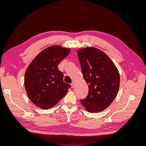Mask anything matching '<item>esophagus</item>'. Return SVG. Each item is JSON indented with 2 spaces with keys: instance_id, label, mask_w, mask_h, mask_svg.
<instances>
[{
  "instance_id": "obj_1",
  "label": "esophagus",
  "mask_w": 146,
  "mask_h": 146,
  "mask_svg": "<svg viewBox=\"0 0 146 146\" xmlns=\"http://www.w3.org/2000/svg\"><path fill=\"white\" fill-rule=\"evenodd\" d=\"M75 82H72V83H71V84H70V85H71V86H72V88H74V85H75Z\"/></svg>"
}]
</instances>
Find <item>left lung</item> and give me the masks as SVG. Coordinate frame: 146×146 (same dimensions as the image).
I'll return each instance as SVG.
<instances>
[{"label":"left lung","instance_id":"left-lung-1","mask_svg":"<svg viewBox=\"0 0 146 146\" xmlns=\"http://www.w3.org/2000/svg\"><path fill=\"white\" fill-rule=\"evenodd\" d=\"M77 54L89 88L81 103L90 113L103 111L117 96L120 84L118 70L107 55L97 48H83L77 50Z\"/></svg>","mask_w":146,"mask_h":146}]
</instances>
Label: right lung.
<instances>
[{
	"label": "right lung",
	"mask_w": 146,
	"mask_h": 146,
	"mask_svg": "<svg viewBox=\"0 0 146 146\" xmlns=\"http://www.w3.org/2000/svg\"><path fill=\"white\" fill-rule=\"evenodd\" d=\"M70 50L52 46L42 50L28 66L24 85L30 100L37 107L50 109L67 94L70 87L64 82L58 65Z\"/></svg>",
	"instance_id": "1"
}]
</instances>
